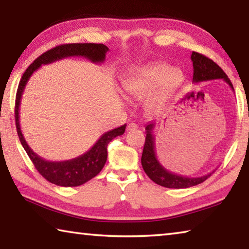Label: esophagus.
<instances>
[{
    "instance_id": "obj_1",
    "label": "esophagus",
    "mask_w": 249,
    "mask_h": 249,
    "mask_svg": "<svg viewBox=\"0 0 249 249\" xmlns=\"http://www.w3.org/2000/svg\"><path fill=\"white\" fill-rule=\"evenodd\" d=\"M135 128H137V125L135 124V123H129V124L127 125V130H133V129H135Z\"/></svg>"
}]
</instances>
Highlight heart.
Segmentation results:
<instances>
[{"instance_id":"obj_1","label":"heart","mask_w":249,"mask_h":249,"mask_svg":"<svg viewBox=\"0 0 249 249\" xmlns=\"http://www.w3.org/2000/svg\"><path fill=\"white\" fill-rule=\"evenodd\" d=\"M183 82V73L167 64L142 67L124 80V91L134 99H146V108L158 112Z\"/></svg>"}]
</instances>
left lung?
Listing matches in <instances>:
<instances>
[{"label": "left lung", "instance_id": "8db88e82", "mask_svg": "<svg viewBox=\"0 0 249 249\" xmlns=\"http://www.w3.org/2000/svg\"><path fill=\"white\" fill-rule=\"evenodd\" d=\"M191 60L193 62L192 83H201L204 81H211V80L222 79L229 84L231 90H234L233 84L227 78L226 73L221 69V67H218L210 58L193 52L191 54ZM155 126V122H150L145 126L146 140L142 155V169L154 182L165 188L185 189L202 183L213 174L214 171L201 177H187L167 170L159 162L157 155H156V138L154 135Z\"/></svg>", "mask_w": 249, "mask_h": 249}]
</instances>
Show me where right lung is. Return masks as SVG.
<instances>
[{"instance_id": "obj_1", "label": "right lung", "mask_w": 249, "mask_h": 249, "mask_svg": "<svg viewBox=\"0 0 249 249\" xmlns=\"http://www.w3.org/2000/svg\"><path fill=\"white\" fill-rule=\"evenodd\" d=\"M107 52L108 48L103 44H66L57 46L40 54L26 69L19 81L15 100V121L20 144L23 145L39 174L49 182L59 187H78L99 175L107 162L108 142L113 138L124 134L126 124L104 133L87 153L77 158L64 161H49L33 151L22 134L19 124V107L24 89L32 74L38 70L41 65L53 64L68 57H83L93 64H102Z\"/></svg>"}]
</instances>
